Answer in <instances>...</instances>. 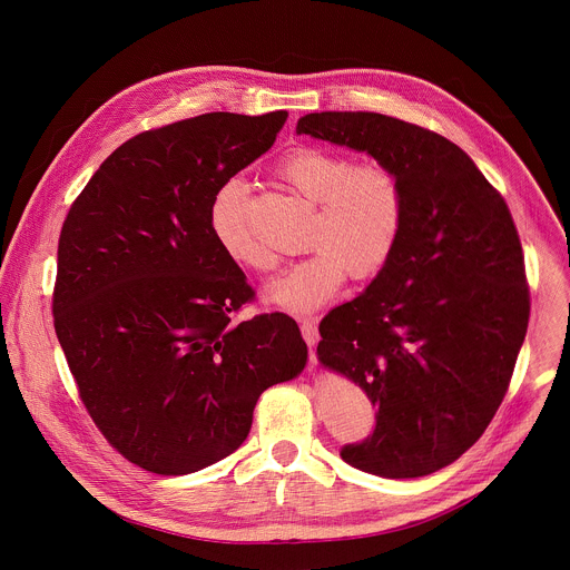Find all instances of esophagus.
I'll return each instance as SVG.
<instances>
[{
    "instance_id": "1",
    "label": "esophagus",
    "mask_w": 570,
    "mask_h": 570,
    "mask_svg": "<svg viewBox=\"0 0 570 570\" xmlns=\"http://www.w3.org/2000/svg\"><path fill=\"white\" fill-rule=\"evenodd\" d=\"M299 332H302V338L306 341V345L315 347V343L320 341V332H317L315 320H302L299 322Z\"/></svg>"
}]
</instances>
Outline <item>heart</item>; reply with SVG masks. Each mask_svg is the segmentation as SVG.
Wrapping results in <instances>:
<instances>
[{"instance_id": "heart-1", "label": "heart", "mask_w": 570, "mask_h": 570, "mask_svg": "<svg viewBox=\"0 0 570 570\" xmlns=\"http://www.w3.org/2000/svg\"><path fill=\"white\" fill-rule=\"evenodd\" d=\"M275 174L295 194L313 203L304 246L311 253L291 264L268 286V297L291 311L311 313L330 302L352 279L381 273L403 234L405 187L383 161H356L322 146H297L286 153ZM207 223L218 248L236 266L268 273L273 255L257 240L248 216V185L225 180L212 196Z\"/></svg>"}]
</instances>
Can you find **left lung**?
<instances>
[{"instance_id": "obj_1", "label": "left lung", "mask_w": 570, "mask_h": 570, "mask_svg": "<svg viewBox=\"0 0 570 570\" xmlns=\"http://www.w3.org/2000/svg\"><path fill=\"white\" fill-rule=\"evenodd\" d=\"M297 135L370 153L405 187L396 253L320 322L317 356L376 405L341 458L383 478L429 475L478 442L510 387L530 317L503 196L446 137L379 112H313Z\"/></svg>"}]
</instances>
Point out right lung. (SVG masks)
I'll return each instance as SVG.
<instances>
[{
	"label": "right lung",
	"instance_id": "1",
	"mask_svg": "<svg viewBox=\"0 0 570 570\" xmlns=\"http://www.w3.org/2000/svg\"><path fill=\"white\" fill-rule=\"evenodd\" d=\"M288 112H209L124 141L71 203L53 327L97 429L132 464L185 475L248 438L257 399L304 370L286 313L255 299L207 223L214 191L264 155Z\"/></svg>",
	"mask_w": 570,
	"mask_h": 570
}]
</instances>
